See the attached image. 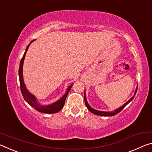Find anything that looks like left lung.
Listing matches in <instances>:
<instances>
[{
    "label": "left lung",
    "mask_w": 152,
    "mask_h": 152,
    "mask_svg": "<svg viewBox=\"0 0 152 152\" xmlns=\"http://www.w3.org/2000/svg\"><path fill=\"white\" fill-rule=\"evenodd\" d=\"M137 89H136L135 92V94H134V96L131 98L127 102H126L125 104H124L123 106H122L121 107H120L119 108H117L116 110H115L113 112H103V111H98V110H94V108H91V107H90L89 106V104H88V102H87L86 100V94L85 95H84V99H85V103H86V105L87 106V108H88V110L91 112V113H94V114H96V115H99V116H114L115 115V114H118L120 113V112L123 110V109L125 108V107L127 105V104L130 102L132 100V99L134 98V97H135V94H136V92H137Z\"/></svg>",
    "instance_id": "8db88e82"
}]
</instances>
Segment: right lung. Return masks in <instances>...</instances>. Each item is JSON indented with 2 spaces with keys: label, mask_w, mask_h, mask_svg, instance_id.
I'll return each mask as SVG.
<instances>
[{
  "label": "right lung",
  "mask_w": 152,
  "mask_h": 152,
  "mask_svg": "<svg viewBox=\"0 0 152 152\" xmlns=\"http://www.w3.org/2000/svg\"><path fill=\"white\" fill-rule=\"evenodd\" d=\"M34 40V39L31 41L30 43L29 44V45L27 46V48L26 50V52H25L23 56V57H22L21 62H20V64H19V76L20 88H21V91L22 96H23L25 100H26L31 106L33 107L34 109H36L37 111L40 112V113H47V114H53V113H58V111L61 110V109L63 108L64 103H65V99H66V96H67V95H68L69 91H70L71 89L72 88V86L73 85H71L68 89H67L66 92L63 97H62L61 99H59V100L56 102L50 104V105L45 106L39 105V104H38V102L36 101V98H35V96L34 95H32V94H31L28 91H27V89L26 88V86H25V84H24L23 79V61H24L25 56H26V54L27 51V49H28L29 45H30V44Z\"/></svg>",
  "instance_id": "add662e5"
}]
</instances>
